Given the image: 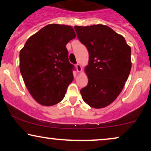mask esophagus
<instances>
[{"label":"esophagus","mask_w":151,"mask_h":151,"mask_svg":"<svg viewBox=\"0 0 151 151\" xmlns=\"http://www.w3.org/2000/svg\"><path fill=\"white\" fill-rule=\"evenodd\" d=\"M76 70H77L78 72L82 71V67L80 66V64H77V65H76Z\"/></svg>","instance_id":"esophagus-1"}]
</instances>
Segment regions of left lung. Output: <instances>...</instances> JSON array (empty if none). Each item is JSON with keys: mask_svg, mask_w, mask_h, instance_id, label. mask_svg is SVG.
<instances>
[{"mask_svg": "<svg viewBox=\"0 0 151 151\" xmlns=\"http://www.w3.org/2000/svg\"><path fill=\"white\" fill-rule=\"evenodd\" d=\"M74 29L89 55L85 67L88 82L80 93L90 106L104 108L117 98L125 85L131 69V49L122 35L104 24Z\"/></svg>", "mask_w": 151, "mask_h": 151, "instance_id": "1", "label": "left lung"}]
</instances>
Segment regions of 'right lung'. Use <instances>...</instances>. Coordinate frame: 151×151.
I'll list each match as a JSON object with an SVG mask.
<instances>
[{"instance_id":"1","label":"right lung","mask_w":151,"mask_h":151,"mask_svg":"<svg viewBox=\"0 0 151 151\" xmlns=\"http://www.w3.org/2000/svg\"><path fill=\"white\" fill-rule=\"evenodd\" d=\"M76 36L71 26L50 24L31 36L20 50V73L39 104L52 106L65 98L74 69L66 45Z\"/></svg>"}]
</instances>
